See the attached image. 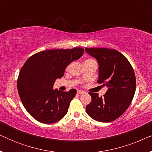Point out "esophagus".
I'll list each match as a JSON object with an SVG mask.
<instances>
[{
    "mask_svg": "<svg viewBox=\"0 0 152 152\" xmlns=\"http://www.w3.org/2000/svg\"><path fill=\"white\" fill-rule=\"evenodd\" d=\"M84 93V91H80V90H79V91H77V94H83V93Z\"/></svg>",
    "mask_w": 152,
    "mask_h": 152,
    "instance_id": "obj_1",
    "label": "esophagus"
}]
</instances>
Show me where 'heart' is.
I'll use <instances>...</instances> for the list:
<instances>
[{
	"instance_id": "1",
	"label": "heart",
	"mask_w": 152,
	"mask_h": 152,
	"mask_svg": "<svg viewBox=\"0 0 152 152\" xmlns=\"http://www.w3.org/2000/svg\"><path fill=\"white\" fill-rule=\"evenodd\" d=\"M90 60H93V59H87V60H86V61H90Z\"/></svg>"
}]
</instances>
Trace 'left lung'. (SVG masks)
<instances>
[{"label": "left lung", "mask_w": 152, "mask_h": 152, "mask_svg": "<svg viewBox=\"0 0 152 152\" xmlns=\"http://www.w3.org/2000/svg\"><path fill=\"white\" fill-rule=\"evenodd\" d=\"M85 50L99 64L98 84L107 86L103 97L89 93L91 102L86 106L93 120L109 122L118 119L128 109L136 92V76L128 59L115 50L86 48Z\"/></svg>", "instance_id": "obj_1"}]
</instances>
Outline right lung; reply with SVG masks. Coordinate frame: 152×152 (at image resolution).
I'll list each match as a JSON object with an SVG mask.
<instances>
[{
	"label": "right lung",
	"instance_id": "1",
	"mask_svg": "<svg viewBox=\"0 0 152 152\" xmlns=\"http://www.w3.org/2000/svg\"><path fill=\"white\" fill-rule=\"evenodd\" d=\"M84 51L79 47L41 51L29 57L23 66L18 77V92L25 109L37 121L55 123L67 113L77 91L53 90V84Z\"/></svg>",
	"mask_w": 152,
	"mask_h": 152
}]
</instances>
